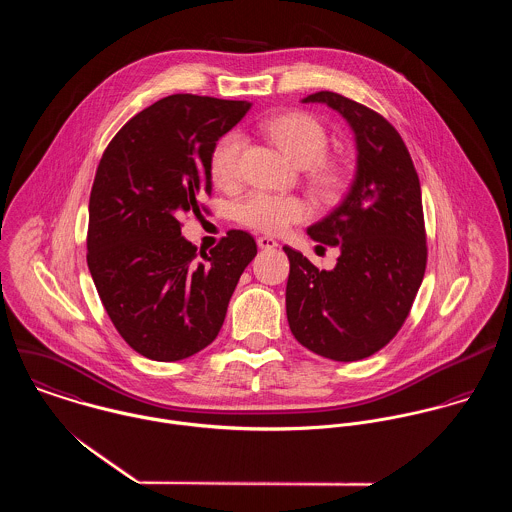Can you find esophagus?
I'll use <instances>...</instances> for the list:
<instances>
[{
  "instance_id": "1",
  "label": "esophagus",
  "mask_w": 512,
  "mask_h": 512,
  "mask_svg": "<svg viewBox=\"0 0 512 512\" xmlns=\"http://www.w3.org/2000/svg\"><path fill=\"white\" fill-rule=\"evenodd\" d=\"M258 246L262 250H274V248H278V242L274 238H270V236H260L258 238Z\"/></svg>"
}]
</instances>
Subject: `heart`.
<instances>
[{
    "mask_svg": "<svg viewBox=\"0 0 512 512\" xmlns=\"http://www.w3.org/2000/svg\"><path fill=\"white\" fill-rule=\"evenodd\" d=\"M266 132L282 153L299 167L317 163L327 151V134L323 126L303 112H290L272 118L266 124ZM242 138L236 132H228L220 138L211 155V173L215 183L222 187L232 185L238 179ZM325 185H335L337 175L327 171L323 175ZM236 219L248 228L280 234L295 222L307 219L311 207L307 201L295 195H272L266 191H252L244 195L234 207Z\"/></svg>",
    "mask_w": 512,
    "mask_h": 512,
    "instance_id": "b5f03b06",
    "label": "heart"
}]
</instances>
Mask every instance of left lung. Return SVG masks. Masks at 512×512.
I'll return each instance as SVG.
<instances>
[{"mask_svg":"<svg viewBox=\"0 0 512 512\" xmlns=\"http://www.w3.org/2000/svg\"><path fill=\"white\" fill-rule=\"evenodd\" d=\"M349 124L357 169L349 193L325 219L307 226L337 246L333 270H317L301 252L290 258L286 313L293 337L331 361H361L380 351L406 321L426 272L422 189L400 134L374 110L337 92H315Z\"/></svg>","mask_w":512,"mask_h":512,"instance_id":"left-lung-1","label":"left lung"}]
</instances>
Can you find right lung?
<instances>
[{"mask_svg": "<svg viewBox=\"0 0 512 512\" xmlns=\"http://www.w3.org/2000/svg\"><path fill=\"white\" fill-rule=\"evenodd\" d=\"M246 100L173 94L108 144L88 205V270L124 341L151 361L209 347L258 248L244 230L197 252L181 219L211 195V155L250 110Z\"/></svg>", "mask_w": 512, "mask_h": 512, "instance_id": "obj_1", "label": "right lung"}]
</instances>
